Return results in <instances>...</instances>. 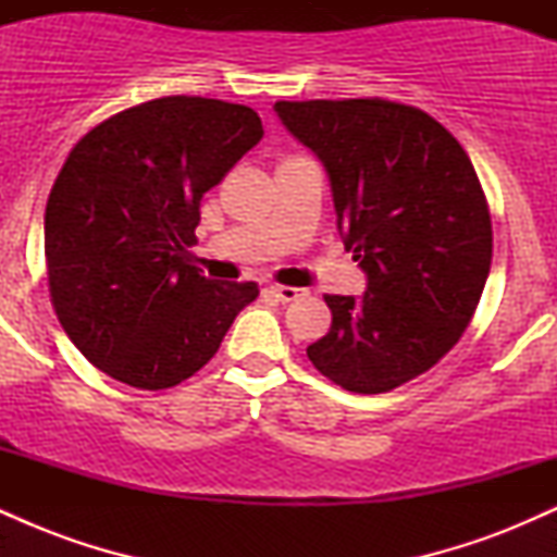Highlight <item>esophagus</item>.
Returning a JSON list of instances; mask_svg holds the SVG:
<instances>
[{"instance_id": "1", "label": "esophagus", "mask_w": 557, "mask_h": 557, "mask_svg": "<svg viewBox=\"0 0 557 557\" xmlns=\"http://www.w3.org/2000/svg\"><path fill=\"white\" fill-rule=\"evenodd\" d=\"M270 293L277 300H283V304H290V300L300 298L298 287H290V285H270Z\"/></svg>"}]
</instances>
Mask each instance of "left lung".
Segmentation results:
<instances>
[{
    "mask_svg": "<svg viewBox=\"0 0 557 557\" xmlns=\"http://www.w3.org/2000/svg\"><path fill=\"white\" fill-rule=\"evenodd\" d=\"M322 159L337 230L367 293L324 296L332 327L306 348L327 380L361 395L430 372L474 317L492 261L487 196L463 146L417 107L380 99L277 101Z\"/></svg>",
    "mask_w": 557,
    "mask_h": 557,
    "instance_id": "1",
    "label": "left lung"
}]
</instances>
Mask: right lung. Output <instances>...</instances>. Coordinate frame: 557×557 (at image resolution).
I'll use <instances>...</instances> for the list:
<instances>
[{"label": "right lung", "mask_w": 557, "mask_h": 557, "mask_svg": "<svg viewBox=\"0 0 557 557\" xmlns=\"http://www.w3.org/2000/svg\"><path fill=\"white\" fill-rule=\"evenodd\" d=\"M264 136L251 107L162 96L70 149L44 216L49 296L75 348L112 380L164 389L220 348L257 283L190 264L201 198Z\"/></svg>", "instance_id": "1"}]
</instances>
